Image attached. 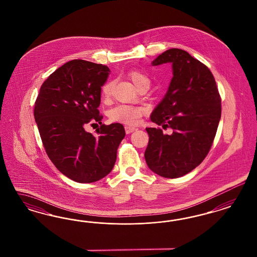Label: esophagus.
<instances>
[{"mask_svg": "<svg viewBox=\"0 0 257 257\" xmlns=\"http://www.w3.org/2000/svg\"><path fill=\"white\" fill-rule=\"evenodd\" d=\"M137 130H138V128H136V127L125 126V132L127 133V134H131V133L135 132V131H137Z\"/></svg>", "mask_w": 257, "mask_h": 257, "instance_id": "1", "label": "esophagus"}]
</instances>
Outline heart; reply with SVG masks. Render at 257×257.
I'll return each mask as SVG.
<instances>
[{
	"instance_id": "b5f03b06",
	"label": "heart",
	"mask_w": 257,
	"mask_h": 257,
	"mask_svg": "<svg viewBox=\"0 0 257 257\" xmlns=\"http://www.w3.org/2000/svg\"><path fill=\"white\" fill-rule=\"evenodd\" d=\"M130 78L137 88L141 86H150L151 84V79L148 75L139 70H134L130 72ZM113 86L114 81H107L101 86V96L103 99H107L110 97ZM144 111L145 110L142 107L120 104L110 110L109 117L113 121L123 122L125 124L128 125H137L140 123V118L144 114Z\"/></svg>"
}]
</instances>
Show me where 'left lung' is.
<instances>
[{"label": "left lung", "mask_w": 257, "mask_h": 257, "mask_svg": "<svg viewBox=\"0 0 257 257\" xmlns=\"http://www.w3.org/2000/svg\"><path fill=\"white\" fill-rule=\"evenodd\" d=\"M171 63L168 91L151 114L163 128H146L149 143L145 160L149 169L165 178H178L194 170L207 156L221 116V101L209 69L181 49L158 55L153 66Z\"/></svg>", "instance_id": "8db88e82"}]
</instances>
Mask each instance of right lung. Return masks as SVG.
Returning a JSON list of instances; mask_svg holds the SVG:
<instances>
[{
  "label": "right lung",
  "mask_w": 257,
  "mask_h": 257,
  "mask_svg": "<svg viewBox=\"0 0 257 257\" xmlns=\"http://www.w3.org/2000/svg\"><path fill=\"white\" fill-rule=\"evenodd\" d=\"M110 70L74 59L42 84L34 116L47 155L58 171L78 183H92L112 171L125 136L120 123L101 125L97 136L86 132L91 120L101 123V87Z\"/></svg>",
  "instance_id": "1"
}]
</instances>
